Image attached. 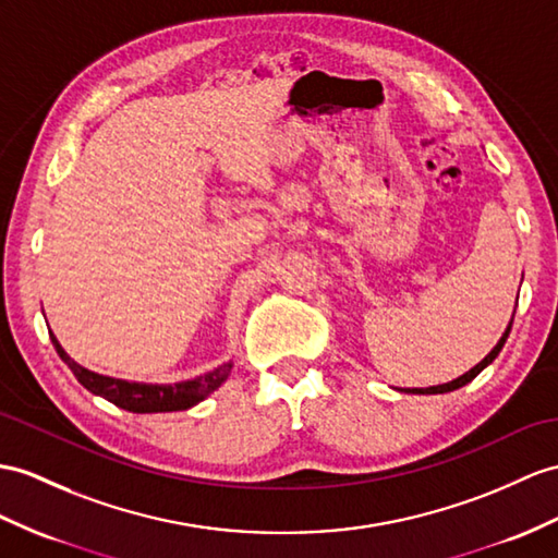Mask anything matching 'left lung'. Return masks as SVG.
Instances as JSON below:
<instances>
[{"mask_svg":"<svg viewBox=\"0 0 558 558\" xmlns=\"http://www.w3.org/2000/svg\"><path fill=\"white\" fill-rule=\"evenodd\" d=\"M511 324H513V317H511V322H509V326H507V331H505V336L499 338V343L493 348V352L490 355H487L481 364H475L471 372H466L464 376H459V378H454V381H450V384H442V386H430V388H407L404 392H418V396H438V392H450V390H457V388H461V386H466V384H471L475 376H478L487 364H490L497 355H499V350L505 348V343H507V338H509V331H511Z\"/></svg>","mask_w":558,"mask_h":558,"instance_id":"8db88e82","label":"left lung"}]
</instances>
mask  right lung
I'll return each mask as SVG.
<instances>
[{"label":"right lung","mask_w":558,"mask_h":558,"mask_svg":"<svg viewBox=\"0 0 558 558\" xmlns=\"http://www.w3.org/2000/svg\"><path fill=\"white\" fill-rule=\"evenodd\" d=\"M49 338L53 348H57L59 357L71 366V372L75 378L83 384L87 390H92L94 396H101L104 400L113 402L120 410H128L134 414H151V412H182L189 410V407L198 404L201 400H206L213 390L220 388L229 372H232V362H227L217 369L203 374L194 381H182L174 386H156V384H130L122 381V378H111V376H101L94 374L85 366H80L71 357L65 355V350L59 345L57 336L49 331Z\"/></svg>","instance_id":"right-lung-1"}]
</instances>
